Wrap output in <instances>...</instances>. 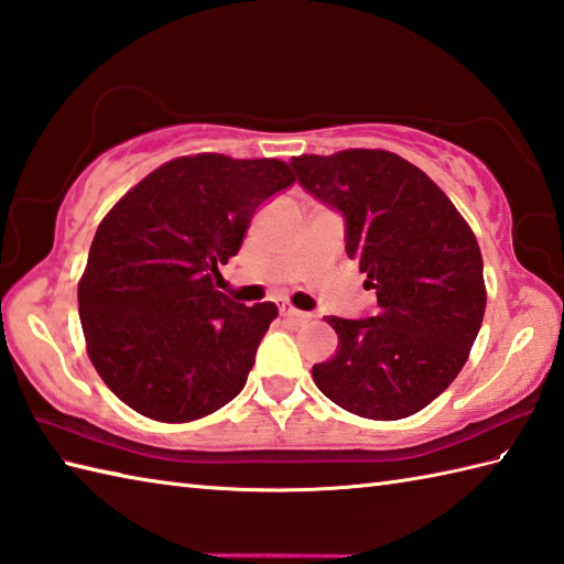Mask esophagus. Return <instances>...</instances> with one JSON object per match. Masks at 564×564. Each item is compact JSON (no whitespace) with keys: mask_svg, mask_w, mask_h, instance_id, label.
Segmentation results:
<instances>
[{"mask_svg":"<svg viewBox=\"0 0 564 564\" xmlns=\"http://www.w3.org/2000/svg\"><path fill=\"white\" fill-rule=\"evenodd\" d=\"M279 313H281V317H291V319H307L310 317L307 313H301V310H295L289 303H279Z\"/></svg>","mask_w":564,"mask_h":564,"instance_id":"34e87169","label":"esophagus"}]
</instances>
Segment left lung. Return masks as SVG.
<instances>
[{"label":"left lung","instance_id":"left-lung-1","mask_svg":"<svg viewBox=\"0 0 564 564\" xmlns=\"http://www.w3.org/2000/svg\"><path fill=\"white\" fill-rule=\"evenodd\" d=\"M291 166L310 196L344 218L346 254L378 305L366 317H325L339 334L315 386L341 410L404 419L436 400L467 361L487 293L470 227L431 178L386 150L303 154Z\"/></svg>","mask_w":564,"mask_h":564}]
</instances>
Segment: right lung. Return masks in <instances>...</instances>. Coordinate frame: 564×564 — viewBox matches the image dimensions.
I'll use <instances>...</instances> for the list:
<instances>
[{
  "mask_svg": "<svg viewBox=\"0 0 564 564\" xmlns=\"http://www.w3.org/2000/svg\"><path fill=\"white\" fill-rule=\"evenodd\" d=\"M293 182L279 160L196 154L162 164L101 220L79 319L94 368L130 410L182 424L242 392L279 307L235 303L215 289L218 267Z\"/></svg>",
  "mask_w": 564,
  "mask_h": 564,
  "instance_id": "right-lung-1",
  "label": "right lung"
}]
</instances>
